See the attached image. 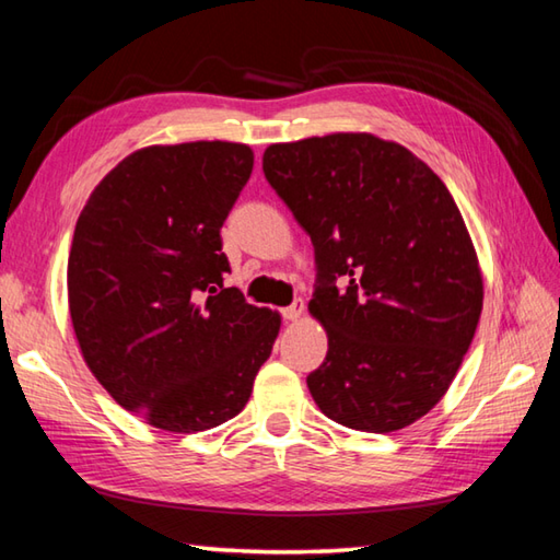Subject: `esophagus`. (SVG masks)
Here are the masks:
<instances>
[{
	"label": "esophagus",
	"mask_w": 560,
	"mask_h": 560,
	"mask_svg": "<svg viewBox=\"0 0 560 560\" xmlns=\"http://www.w3.org/2000/svg\"><path fill=\"white\" fill-rule=\"evenodd\" d=\"M281 315H283V320H299L301 315H303V301L301 299H296L291 303V306H287L281 311Z\"/></svg>",
	"instance_id": "obj_1"
}]
</instances>
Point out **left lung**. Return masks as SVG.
<instances>
[{"label": "left lung", "mask_w": 560, "mask_h": 560, "mask_svg": "<svg viewBox=\"0 0 560 560\" xmlns=\"http://www.w3.org/2000/svg\"><path fill=\"white\" fill-rule=\"evenodd\" d=\"M264 176L315 252L311 313L328 354L308 374L328 419L392 433L429 413L482 313L472 240L445 183L372 135L271 144Z\"/></svg>", "instance_id": "left-lung-1"}]
</instances>
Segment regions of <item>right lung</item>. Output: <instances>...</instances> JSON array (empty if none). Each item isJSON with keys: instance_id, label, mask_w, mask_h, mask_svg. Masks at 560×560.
I'll return each mask as SVG.
<instances>
[{"instance_id": "add662e5", "label": "right lung", "mask_w": 560, "mask_h": 560, "mask_svg": "<svg viewBox=\"0 0 560 560\" xmlns=\"http://www.w3.org/2000/svg\"><path fill=\"white\" fill-rule=\"evenodd\" d=\"M252 149L190 141L135 151L78 218L68 303L90 372L156 429L196 433L249 401L281 318L225 287L220 228Z\"/></svg>"}]
</instances>
